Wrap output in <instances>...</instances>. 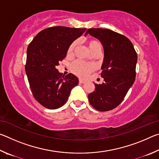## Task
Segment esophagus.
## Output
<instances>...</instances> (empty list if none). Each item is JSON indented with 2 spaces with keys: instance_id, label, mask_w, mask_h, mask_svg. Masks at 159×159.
I'll return each mask as SVG.
<instances>
[{
  "instance_id": "esophagus-1",
  "label": "esophagus",
  "mask_w": 159,
  "mask_h": 159,
  "mask_svg": "<svg viewBox=\"0 0 159 159\" xmlns=\"http://www.w3.org/2000/svg\"><path fill=\"white\" fill-rule=\"evenodd\" d=\"M86 81L85 80H83V79H79V83H85Z\"/></svg>"
}]
</instances>
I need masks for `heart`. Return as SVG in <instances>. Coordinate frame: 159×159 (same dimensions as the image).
<instances>
[{"label":"heart","mask_w":159,"mask_h":159,"mask_svg":"<svg viewBox=\"0 0 159 159\" xmlns=\"http://www.w3.org/2000/svg\"><path fill=\"white\" fill-rule=\"evenodd\" d=\"M77 42H74L69 48L68 52H71L74 50V48L76 47ZM89 48L90 50H92L94 47H95L97 45L99 44V43L97 41H89ZM71 70L72 72H74L75 74L80 77H86L93 70V66L90 64L85 63L82 61H76L74 63H72L71 65Z\"/></svg>","instance_id":"b5f03b06"}]
</instances>
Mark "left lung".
<instances>
[{
    "mask_svg": "<svg viewBox=\"0 0 159 159\" xmlns=\"http://www.w3.org/2000/svg\"><path fill=\"white\" fill-rule=\"evenodd\" d=\"M90 34L102 43L104 60L102 64V84L88 95V100L99 111H107L119 105L135 79L138 55L127 37L107 29H88Z\"/></svg>",
    "mask_w": 159,
    "mask_h": 159,
    "instance_id": "left-lung-1",
    "label": "left lung"
}]
</instances>
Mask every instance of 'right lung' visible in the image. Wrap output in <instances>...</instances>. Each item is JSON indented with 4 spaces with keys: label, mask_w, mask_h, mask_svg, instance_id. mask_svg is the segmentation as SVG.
<instances>
[{
    "label": "right lung",
    "mask_w": 159,
    "mask_h": 159,
    "mask_svg": "<svg viewBox=\"0 0 159 159\" xmlns=\"http://www.w3.org/2000/svg\"><path fill=\"white\" fill-rule=\"evenodd\" d=\"M86 29L53 26L39 32L27 48L25 71L35 99L49 109L66 103L79 79L72 74L62 76L57 69L70 45Z\"/></svg>",
    "instance_id": "add662e5"
}]
</instances>
